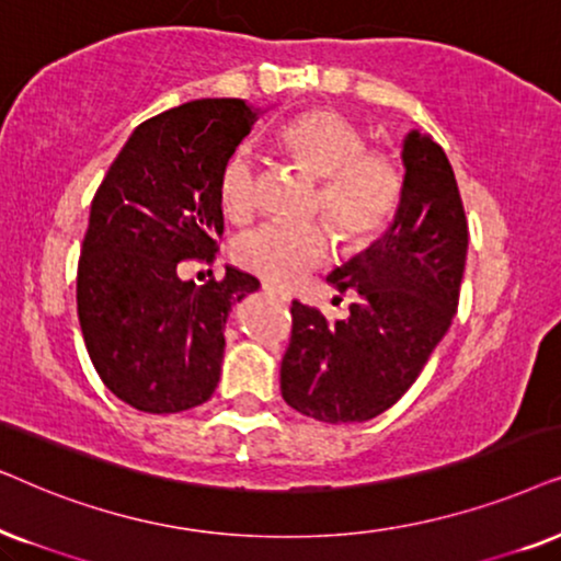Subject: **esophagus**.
Masks as SVG:
<instances>
[{
	"mask_svg": "<svg viewBox=\"0 0 561 561\" xmlns=\"http://www.w3.org/2000/svg\"><path fill=\"white\" fill-rule=\"evenodd\" d=\"M264 295L272 297V300H279V302H289V295L282 293V289H276L272 285H264Z\"/></svg>",
	"mask_w": 561,
	"mask_h": 561,
	"instance_id": "obj_1",
	"label": "esophagus"
}]
</instances>
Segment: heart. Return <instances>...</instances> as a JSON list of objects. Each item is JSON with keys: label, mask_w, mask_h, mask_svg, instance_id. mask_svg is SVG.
Here are the masks:
<instances>
[{"label": "heart", "mask_w": 561, "mask_h": 561, "mask_svg": "<svg viewBox=\"0 0 561 561\" xmlns=\"http://www.w3.org/2000/svg\"><path fill=\"white\" fill-rule=\"evenodd\" d=\"M282 146L320 179L316 210L343 243L362 245L387 226L400 197V174L385 153L364 148V133L335 110H308L289 119ZM220 207L241 222L256 207V169L249 153L230 156L220 174ZM331 236L323 222H264L238 236V266L268 285L289 287L323 264Z\"/></svg>", "instance_id": "1"}]
</instances>
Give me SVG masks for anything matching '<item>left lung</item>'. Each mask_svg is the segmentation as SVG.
<instances>
[{
	"label": "left lung",
	"instance_id": "obj_1",
	"mask_svg": "<svg viewBox=\"0 0 561 561\" xmlns=\"http://www.w3.org/2000/svg\"><path fill=\"white\" fill-rule=\"evenodd\" d=\"M400 203L382 238L328 276L356 289L346 320L293 302L282 398L323 423H364L392 408L449 331L467 264V218L444 148L402 140Z\"/></svg>",
	"mask_w": 561,
	"mask_h": 561
}]
</instances>
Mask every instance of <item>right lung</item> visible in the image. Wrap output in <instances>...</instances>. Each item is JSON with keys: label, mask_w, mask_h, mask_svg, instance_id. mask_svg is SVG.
<instances>
[{"label": "right lung", "mask_w": 561, "mask_h": 561, "mask_svg": "<svg viewBox=\"0 0 561 561\" xmlns=\"http://www.w3.org/2000/svg\"><path fill=\"white\" fill-rule=\"evenodd\" d=\"M261 117L243 100H192L140 123L92 199L77 305L96 375L144 413L203 405L220 379L226 323L256 276L226 266L194 285L179 261H213L220 174Z\"/></svg>", "instance_id": "obj_1"}]
</instances>
